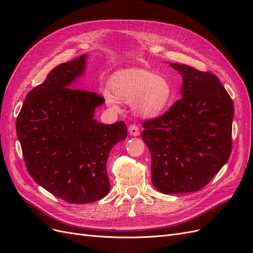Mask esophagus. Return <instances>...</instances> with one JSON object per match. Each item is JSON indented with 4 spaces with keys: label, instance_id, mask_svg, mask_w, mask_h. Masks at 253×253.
Segmentation results:
<instances>
[{
    "label": "esophagus",
    "instance_id": "1",
    "mask_svg": "<svg viewBox=\"0 0 253 253\" xmlns=\"http://www.w3.org/2000/svg\"><path fill=\"white\" fill-rule=\"evenodd\" d=\"M128 133L131 134L132 136H138L140 134L138 126H135V125H131L128 126Z\"/></svg>",
    "mask_w": 253,
    "mask_h": 253
}]
</instances>
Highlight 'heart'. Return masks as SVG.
I'll return each mask as SVG.
<instances>
[{
  "label": "heart",
  "mask_w": 253,
  "mask_h": 253,
  "mask_svg": "<svg viewBox=\"0 0 253 253\" xmlns=\"http://www.w3.org/2000/svg\"><path fill=\"white\" fill-rule=\"evenodd\" d=\"M110 87L113 93L104 91V98L113 108L118 100L133 103L134 111L143 118H154L169 106L173 89L170 82L155 73L139 67H128L113 75Z\"/></svg>",
  "instance_id": "heart-1"
}]
</instances>
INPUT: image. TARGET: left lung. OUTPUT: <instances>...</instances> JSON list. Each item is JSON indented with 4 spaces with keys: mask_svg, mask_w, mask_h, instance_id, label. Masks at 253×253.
<instances>
[{
    "mask_svg": "<svg viewBox=\"0 0 253 253\" xmlns=\"http://www.w3.org/2000/svg\"><path fill=\"white\" fill-rule=\"evenodd\" d=\"M182 77L181 99L164 116L143 122L152 157V182L164 194L196 192L228 162L233 102L218 78L170 63Z\"/></svg>",
    "mask_w": 253,
    "mask_h": 253,
    "instance_id": "1",
    "label": "left lung"
}]
</instances>
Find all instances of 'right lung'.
<instances>
[{"mask_svg": "<svg viewBox=\"0 0 253 253\" xmlns=\"http://www.w3.org/2000/svg\"><path fill=\"white\" fill-rule=\"evenodd\" d=\"M87 55L62 63L29 91L17 118V135L27 171L49 193L71 204L101 200L110 191L106 163L126 138L124 121L98 122L104 99L74 88L85 74Z\"/></svg>", "mask_w": 253, "mask_h": 253, "instance_id": "obj_1", "label": "right lung"}]
</instances>
